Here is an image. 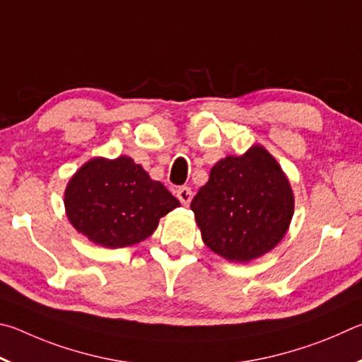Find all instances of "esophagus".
Returning a JSON list of instances; mask_svg holds the SVG:
<instances>
[{
    "instance_id": "1",
    "label": "esophagus",
    "mask_w": 362,
    "mask_h": 362,
    "mask_svg": "<svg viewBox=\"0 0 362 362\" xmlns=\"http://www.w3.org/2000/svg\"><path fill=\"white\" fill-rule=\"evenodd\" d=\"M176 197H177V200L181 202L182 205H189V204H191V200H192L191 187H187V186L177 187L176 189Z\"/></svg>"
}]
</instances>
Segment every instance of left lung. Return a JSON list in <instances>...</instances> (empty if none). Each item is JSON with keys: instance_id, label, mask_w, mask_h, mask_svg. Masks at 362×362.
Listing matches in <instances>:
<instances>
[{"instance_id": "obj_1", "label": "left lung", "mask_w": 362, "mask_h": 362, "mask_svg": "<svg viewBox=\"0 0 362 362\" xmlns=\"http://www.w3.org/2000/svg\"><path fill=\"white\" fill-rule=\"evenodd\" d=\"M191 210L208 248L227 261L250 262L281 242L294 195L280 163L256 144L214 165Z\"/></svg>"}]
</instances>
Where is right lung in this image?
<instances>
[{"label":"right lung","mask_w":362,"mask_h":362,"mask_svg":"<svg viewBox=\"0 0 362 362\" xmlns=\"http://www.w3.org/2000/svg\"><path fill=\"white\" fill-rule=\"evenodd\" d=\"M176 206L180 200L127 156L92 158L76 171L65 191L69 223L105 248L143 242Z\"/></svg>","instance_id":"1"}]
</instances>
